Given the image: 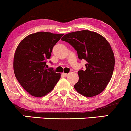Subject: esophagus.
Wrapping results in <instances>:
<instances>
[{"mask_svg": "<svg viewBox=\"0 0 131 131\" xmlns=\"http://www.w3.org/2000/svg\"><path fill=\"white\" fill-rule=\"evenodd\" d=\"M62 75L64 76V77H66V76H67L68 75V74H67V73H62Z\"/></svg>", "mask_w": 131, "mask_h": 131, "instance_id": "esophagus-1", "label": "esophagus"}]
</instances>
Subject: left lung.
I'll list each match as a JSON object with an SVG mask.
<instances>
[{
	"instance_id": "1",
	"label": "left lung",
	"mask_w": 131,
	"mask_h": 131,
	"mask_svg": "<svg viewBox=\"0 0 131 131\" xmlns=\"http://www.w3.org/2000/svg\"><path fill=\"white\" fill-rule=\"evenodd\" d=\"M61 40L68 42L77 51L79 59H84L86 70L78 71L79 81L74 85L78 93L91 97L103 91L110 81L115 57L107 40L88 30L65 34Z\"/></svg>"
}]
</instances>
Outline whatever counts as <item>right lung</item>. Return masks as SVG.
Masks as SVG:
<instances>
[{
    "mask_svg": "<svg viewBox=\"0 0 131 131\" xmlns=\"http://www.w3.org/2000/svg\"><path fill=\"white\" fill-rule=\"evenodd\" d=\"M64 34L38 32L24 38L16 48L13 58L15 77L31 95L41 97L52 91L61 74L46 69L53 46Z\"/></svg>",
    "mask_w": 131,
    "mask_h": 131,
    "instance_id": "obj_1",
    "label": "right lung"
}]
</instances>
